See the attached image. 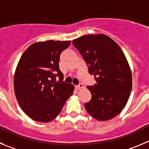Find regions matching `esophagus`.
<instances>
[{
    "label": "esophagus",
    "mask_w": 149,
    "mask_h": 149,
    "mask_svg": "<svg viewBox=\"0 0 149 149\" xmlns=\"http://www.w3.org/2000/svg\"><path fill=\"white\" fill-rule=\"evenodd\" d=\"M83 88V85L82 84V83H80L79 85H77V86H76V88L77 89H81Z\"/></svg>",
    "instance_id": "obj_1"
}]
</instances>
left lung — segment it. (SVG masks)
<instances>
[{"instance_id": "obj_1", "label": "left lung", "mask_w": 149, "mask_h": 149, "mask_svg": "<svg viewBox=\"0 0 149 149\" xmlns=\"http://www.w3.org/2000/svg\"><path fill=\"white\" fill-rule=\"evenodd\" d=\"M83 56L97 84L87 86L91 100L85 104L98 121L118 116L127 104L132 85V72L122 49L104 34H90L72 41Z\"/></svg>"}]
</instances>
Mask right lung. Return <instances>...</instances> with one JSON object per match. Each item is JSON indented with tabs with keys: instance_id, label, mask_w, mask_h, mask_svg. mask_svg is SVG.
<instances>
[{
	"instance_id": "add662e5",
	"label": "right lung",
	"mask_w": 149,
	"mask_h": 149,
	"mask_svg": "<svg viewBox=\"0 0 149 149\" xmlns=\"http://www.w3.org/2000/svg\"><path fill=\"white\" fill-rule=\"evenodd\" d=\"M70 44V41L36 42L21 56L14 88L21 109L31 119L52 121L73 93L74 87L63 81V74L59 69L61 53ZM56 77H59L58 82Z\"/></svg>"
}]
</instances>
